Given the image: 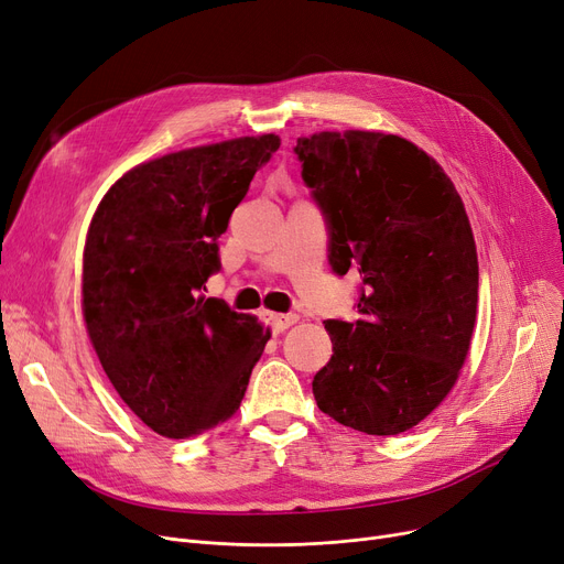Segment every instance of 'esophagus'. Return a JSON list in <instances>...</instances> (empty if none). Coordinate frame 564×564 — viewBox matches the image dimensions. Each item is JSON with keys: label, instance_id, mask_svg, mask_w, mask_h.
Segmentation results:
<instances>
[{"label": "esophagus", "instance_id": "esophagus-1", "mask_svg": "<svg viewBox=\"0 0 564 564\" xmlns=\"http://www.w3.org/2000/svg\"><path fill=\"white\" fill-rule=\"evenodd\" d=\"M268 321H271V326L275 333L286 330L289 326H293L299 321L296 314H268Z\"/></svg>", "mask_w": 564, "mask_h": 564}]
</instances>
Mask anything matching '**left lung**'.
Masks as SVG:
<instances>
[{
	"label": "left lung",
	"mask_w": 564,
	"mask_h": 564,
	"mask_svg": "<svg viewBox=\"0 0 564 564\" xmlns=\"http://www.w3.org/2000/svg\"><path fill=\"white\" fill-rule=\"evenodd\" d=\"M328 229V263L356 268L358 318H328L318 409L369 436L409 432L452 390L477 314L464 202L434 158L383 132H318L293 147Z\"/></svg>",
	"instance_id": "left-lung-1"
}]
</instances>
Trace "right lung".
<instances>
[{"instance_id": "add662e5", "label": "right lung", "mask_w": 564, "mask_h": 564, "mask_svg": "<svg viewBox=\"0 0 564 564\" xmlns=\"http://www.w3.org/2000/svg\"><path fill=\"white\" fill-rule=\"evenodd\" d=\"M278 135L185 149L123 174L89 227L83 310L119 397L155 434L193 438L236 413L271 337L206 299L218 238Z\"/></svg>"}]
</instances>
